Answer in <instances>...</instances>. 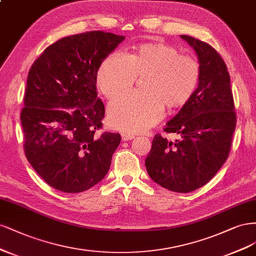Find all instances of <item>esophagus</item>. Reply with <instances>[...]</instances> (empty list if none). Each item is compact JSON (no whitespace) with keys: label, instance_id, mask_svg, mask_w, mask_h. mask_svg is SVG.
Instances as JSON below:
<instances>
[{"label":"esophagus","instance_id":"esophagus-1","mask_svg":"<svg viewBox=\"0 0 256 256\" xmlns=\"http://www.w3.org/2000/svg\"><path fill=\"white\" fill-rule=\"evenodd\" d=\"M133 138H135V135L132 134V133H123L122 134V139L123 140H130Z\"/></svg>","mask_w":256,"mask_h":256}]
</instances>
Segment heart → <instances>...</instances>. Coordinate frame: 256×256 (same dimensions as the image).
I'll return each instance as SVG.
<instances>
[{
	"instance_id": "1",
	"label": "heart",
	"mask_w": 256,
	"mask_h": 256,
	"mask_svg": "<svg viewBox=\"0 0 256 256\" xmlns=\"http://www.w3.org/2000/svg\"><path fill=\"white\" fill-rule=\"evenodd\" d=\"M201 67L192 55L180 54L176 48L164 44H146L128 55L116 51L101 64L96 85L112 98L142 78L144 92L122 94L110 104L108 119L124 132H142L162 117V104L169 108L184 105L199 84Z\"/></svg>"
}]
</instances>
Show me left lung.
Returning <instances> with one entry per match:
<instances>
[{"label": "left lung", "instance_id": "1", "mask_svg": "<svg viewBox=\"0 0 256 256\" xmlns=\"http://www.w3.org/2000/svg\"><path fill=\"white\" fill-rule=\"evenodd\" d=\"M199 58V85L164 130L176 133V142L156 134L146 158L148 174L164 188L190 192L208 184L228 158L236 128L230 74L210 44L180 35Z\"/></svg>", "mask_w": 256, "mask_h": 256}]
</instances>
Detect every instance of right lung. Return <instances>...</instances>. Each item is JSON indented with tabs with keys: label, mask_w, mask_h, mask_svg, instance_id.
<instances>
[{
	"label": "right lung",
	"mask_w": 256,
	"mask_h": 256,
	"mask_svg": "<svg viewBox=\"0 0 256 256\" xmlns=\"http://www.w3.org/2000/svg\"><path fill=\"white\" fill-rule=\"evenodd\" d=\"M124 36L92 30L48 46L30 69L21 123L28 162L46 184L68 194L104 178L121 136L102 128L96 94L101 64Z\"/></svg>",
	"instance_id": "add662e5"
}]
</instances>
